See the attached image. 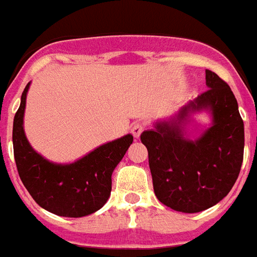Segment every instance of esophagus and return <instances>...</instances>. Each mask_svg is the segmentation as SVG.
<instances>
[{
    "instance_id": "34e87169",
    "label": "esophagus",
    "mask_w": 257,
    "mask_h": 257,
    "mask_svg": "<svg viewBox=\"0 0 257 257\" xmlns=\"http://www.w3.org/2000/svg\"><path fill=\"white\" fill-rule=\"evenodd\" d=\"M144 129H145V124H142V122H135V124L132 125L131 132H132V135L135 136L136 139H139L140 136H141V133L144 132Z\"/></svg>"
}]
</instances>
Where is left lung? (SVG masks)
Masks as SVG:
<instances>
[{
	"label": "left lung",
	"mask_w": 257,
	"mask_h": 257,
	"mask_svg": "<svg viewBox=\"0 0 257 257\" xmlns=\"http://www.w3.org/2000/svg\"><path fill=\"white\" fill-rule=\"evenodd\" d=\"M205 74V92L141 135L155 196L176 212L198 213L218 204L242 167L244 124L238 102L225 81L208 69ZM198 111L209 113L211 125L192 139L186 125Z\"/></svg>",
	"instance_id": "1"
}]
</instances>
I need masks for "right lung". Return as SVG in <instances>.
Returning a JSON list of instances; mask_svg holds the SVG:
<instances>
[{"label":"right lung","mask_w":257,"mask_h":257,"mask_svg":"<svg viewBox=\"0 0 257 257\" xmlns=\"http://www.w3.org/2000/svg\"><path fill=\"white\" fill-rule=\"evenodd\" d=\"M22 92L14 116L13 146L19 178L43 209L70 218L92 214L104 205L112 188V172L133 142L132 135L103 144L72 163H55L30 145L23 128L26 98Z\"/></svg>","instance_id":"right-lung-1"}]
</instances>
